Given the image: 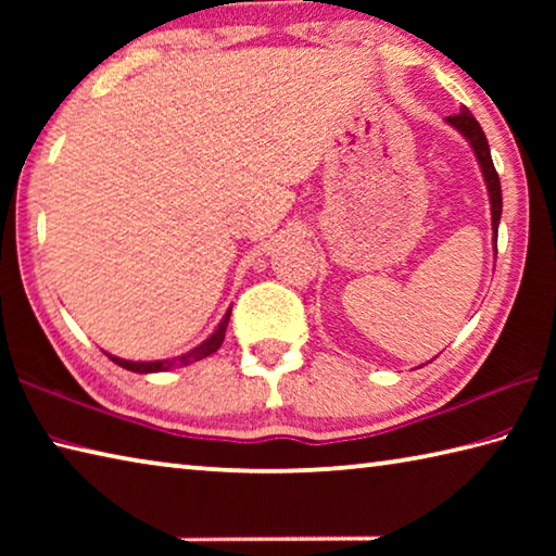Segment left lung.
<instances>
[{"label": "left lung", "instance_id": "obj_1", "mask_svg": "<svg viewBox=\"0 0 556 556\" xmlns=\"http://www.w3.org/2000/svg\"><path fill=\"white\" fill-rule=\"evenodd\" d=\"M446 122L466 137V142L470 144V149H473V154L478 159V166H481L483 181H485V188H488V199H491L493 248H495V255H497V225H501V213H503V191H501V178H497V172H495L493 159H491V147H488V139L483 135V129L476 122V117L470 115L468 108H460L458 115L446 117Z\"/></svg>", "mask_w": 556, "mask_h": 556}]
</instances>
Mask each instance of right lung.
I'll use <instances>...</instances> for the list:
<instances>
[{
	"label": "right lung",
	"instance_id": "add662e5",
	"mask_svg": "<svg viewBox=\"0 0 556 556\" xmlns=\"http://www.w3.org/2000/svg\"><path fill=\"white\" fill-rule=\"evenodd\" d=\"M230 321V308L228 314L223 316V321L218 324V328L205 338L201 345L191 348V351L184 353V355H176V357H166V361H125V357H117V355H110L105 353L112 363H117L119 368L131 370V372H139V375H147V372H164V370H172V368H184V365H191L195 361H203V357H208L211 353L218 351L223 345V338H225V328H228Z\"/></svg>",
	"mask_w": 556,
	"mask_h": 556
}]
</instances>
